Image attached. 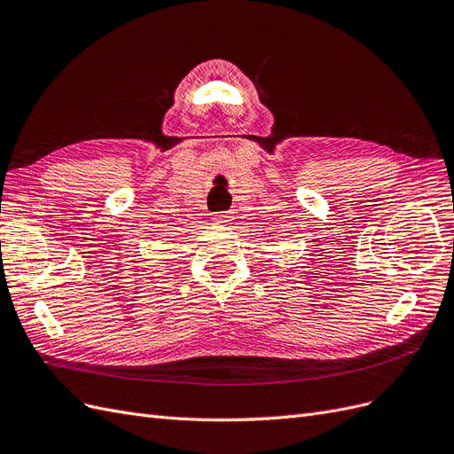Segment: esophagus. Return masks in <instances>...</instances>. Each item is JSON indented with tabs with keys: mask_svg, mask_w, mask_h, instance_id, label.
I'll use <instances>...</instances> for the list:
<instances>
[{
	"mask_svg": "<svg viewBox=\"0 0 454 454\" xmlns=\"http://www.w3.org/2000/svg\"><path fill=\"white\" fill-rule=\"evenodd\" d=\"M214 222L217 225H229L231 223V215L229 214H217V215H214Z\"/></svg>",
	"mask_w": 454,
	"mask_h": 454,
	"instance_id": "esophagus-1",
	"label": "esophagus"
}]
</instances>
